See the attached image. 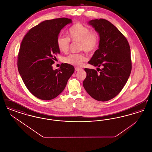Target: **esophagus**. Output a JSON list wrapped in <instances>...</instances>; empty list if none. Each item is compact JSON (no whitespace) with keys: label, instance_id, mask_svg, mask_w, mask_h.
<instances>
[{"label":"esophagus","instance_id":"1","mask_svg":"<svg viewBox=\"0 0 152 152\" xmlns=\"http://www.w3.org/2000/svg\"><path fill=\"white\" fill-rule=\"evenodd\" d=\"M83 69L81 68H79V67H75V71H79L80 70H82Z\"/></svg>","mask_w":152,"mask_h":152}]
</instances>
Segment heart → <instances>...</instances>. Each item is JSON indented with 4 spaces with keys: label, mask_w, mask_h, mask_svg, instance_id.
<instances>
[{
    "label": "heart",
    "mask_w": 152,
    "mask_h": 152,
    "mask_svg": "<svg viewBox=\"0 0 152 152\" xmlns=\"http://www.w3.org/2000/svg\"><path fill=\"white\" fill-rule=\"evenodd\" d=\"M68 38L59 35L57 38V45L59 50L66 53L69 51L70 40L79 42L80 51L92 53L97 48L99 44V37L94 30H90L86 26L81 23H76L68 31ZM87 58L83 53L71 54L64 58V62L74 66H81L87 61Z\"/></svg>",
    "instance_id": "obj_1"
}]
</instances>
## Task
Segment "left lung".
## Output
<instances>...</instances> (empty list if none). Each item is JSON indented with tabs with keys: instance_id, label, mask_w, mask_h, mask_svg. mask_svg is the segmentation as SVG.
I'll list each match as a JSON object with an SVG mask.
<instances>
[{
	"instance_id": "obj_1",
	"label": "left lung",
	"mask_w": 152,
	"mask_h": 152,
	"mask_svg": "<svg viewBox=\"0 0 152 152\" xmlns=\"http://www.w3.org/2000/svg\"><path fill=\"white\" fill-rule=\"evenodd\" d=\"M88 23L100 36L99 49L88 63L97 66L100 72L85 68L87 77L83 86L95 100L108 101L121 91L130 76V46L123 34L108 20L94 19ZM100 66L101 70L98 68Z\"/></svg>"
}]
</instances>
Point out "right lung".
I'll use <instances>...</instances> for the list:
<instances>
[{"label":"right lung","instance_id":"obj_1","mask_svg":"<svg viewBox=\"0 0 152 152\" xmlns=\"http://www.w3.org/2000/svg\"><path fill=\"white\" fill-rule=\"evenodd\" d=\"M71 19L61 18L45 20L29 29L22 40L18 56V68L29 92L37 98L50 100L64 89L75 68L61 64L53 70L52 65L60 53L58 34Z\"/></svg>","mask_w":152,"mask_h":152}]
</instances>
